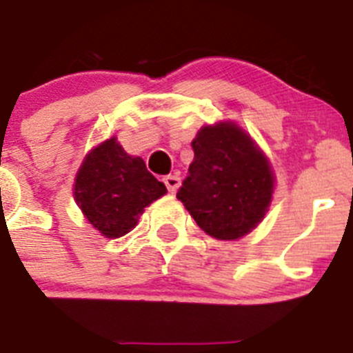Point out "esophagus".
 <instances>
[{"label":"esophagus","instance_id":"34e87169","mask_svg":"<svg viewBox=\"0 0 353 353\" xmlns=\"http://www.w3.org/2000/svg\"><path fill=\"white\" fill-rule=\"evenodd\" d=\"M163 183L170 193H176L177 188H179L181 179H179V176H176V174H170V176L163 177Z\"/></svg>","mask_w":353,"mask_h":353}]
</instances>
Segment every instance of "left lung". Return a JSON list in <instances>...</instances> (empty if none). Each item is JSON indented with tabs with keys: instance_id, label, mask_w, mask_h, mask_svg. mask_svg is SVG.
Returning <instances> with one entry per match:
<instances>
[{
	"instance_id": "1",
	"label": "left lung",
	"mask_w": 353,
	"mask_h": 353,
	"mask_svg": "<svg viewBox=\"0 0 353 353\" xmlns=\"http://www.w3.org/2000/svg\"><path fill=\"white\" fill-rule=\"evenodd\" d=\"M192 145L195 157L177 199L205 234L241 239L271 205L276 177L268 157L234 121L202 126Z\"/></svg>"
}]
</instances>
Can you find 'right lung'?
Returning <instances> with one entry per match:
<instances>
[{
  "label": "right lung",
  "mask_w": 353,
  "mask_h": 353,
  "mask_svg": "<svg viewBox=\"0 0 353 353\" xmlns=\"http://www.w3.org/2000/svg\"><path fill=\"white\" fill-rule=\"evenodd\" d=\"M165 193V184L145 169L144 160L126 153L116 137L85 154L74 184L82 214L107 239L133 230L144 209Z\"/></svg>",
  "instance_id": "add662e5"
}]
</instances>
